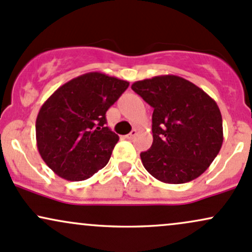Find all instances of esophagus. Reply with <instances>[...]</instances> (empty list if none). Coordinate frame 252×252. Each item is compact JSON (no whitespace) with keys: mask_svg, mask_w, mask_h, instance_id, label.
Returning a JSON list of instances; mask_svg holds the SVG:
<instances>
[{"mask_svg":"<svg viewBox=\"0 0 252 252\" xmlns=\"http://www.w3.org/2000/svg\"><path fill=\"white\" fill-rule=\"evenodd\" d=\"M136 135H137V130H136V129H132V130H131V132H130V134L126 135V137L128 138V140H132V138H134Z\"/></svg>","mask_w":252,"mask_h":252,"instance_id":"esophagus-1","label":"esophagus"}]
</instances>
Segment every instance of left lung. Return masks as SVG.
I'll list each match as a JSON object with an SVG mask.
<instances>
[{"instance_id":"1","label":"left lung","mask_w":252,"mask_h":252,"mask_svg":"<svg viewBox=\"0 0 252 252\" xmlns=\"http://www.w3.org/2000/svg\"><path fill=\"white\" fill-rule=\"evenodd\" d=\"M131 89L154 109L153 144L141 153L144 168L166 184L200 176L222 144L217 103L193 83L173 74L138 80Z\"/></svg>"}]
</instances>
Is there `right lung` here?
<instances>
[{
	"mask_svg": "<svg viewBox=\"0 0 252 252\" xmlns=\"http://www.w3.org/2000/svg\"><path fill=\"white\" fill-rule=\"evenodd\" d=\"M129 83L90 72L63 84L36 117L37 150L50 168L68 181L91 178L109 162L120 140L105 114Z\"/></svg>",
	"mask_w": 252,
	"mask_h": 252,
	"instance_id": "obj_1",
	"label": "right lung"
}]
</instances>
